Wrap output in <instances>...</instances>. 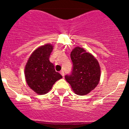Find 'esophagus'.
Here are the masks:
<instances>
[{
	"mask_svg": "<svg viewBox=\"0 0 129 129\" xmlns=\"http://www.w3.org/2000/svg\"><path fill=\"white\" fill-rule=\"evenodd\" d=\"M60 73H61V74L62 75V77H64V70H61Z\"/></svg>",
	"mask_w": 129,
	"mask_h": 129,
	"instance_id": "esophagus-1",
	"label": "esophagus"
}]
</instances>
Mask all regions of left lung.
I'll return each instance as SVG.
<instances>
[{
    "instance_id": "obj_1",
    "label": "left lung",
    "mask_w": 129,
    "mask_h": 129,
    "mask_svg": "<svg viewBox=\"0 0 129 129\" xmlns=\"http://www.w3.org/2000/svg\"><path fill=\"white\" fill-rule=\"evenodd\" d=\"M73 67L65 79L76 94L86 95L95 88L100 81L101 71L98 61L83 48H75L70 54Z\"/></svg>"
}]
</instances>
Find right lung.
Masks as SVG:
<instances>
[{
	"label": "right lung",
	"mask_w": 129,
	"mask_h": 129,
	"mask_svg": "<svg viewBox=\"0 0 129 129\" xmlns=\"http://www.w3.org/2000/svg\"><path fill=\"white\" fill-rule=\"evenodd\" d=\"M53 46L46 44L31 55L25 67V77L28 86L37 94H45L57 80L62 77L55 71L49 57Z\"/></svg>",
	"instance_id": "obj_1"
}]
</instances>
